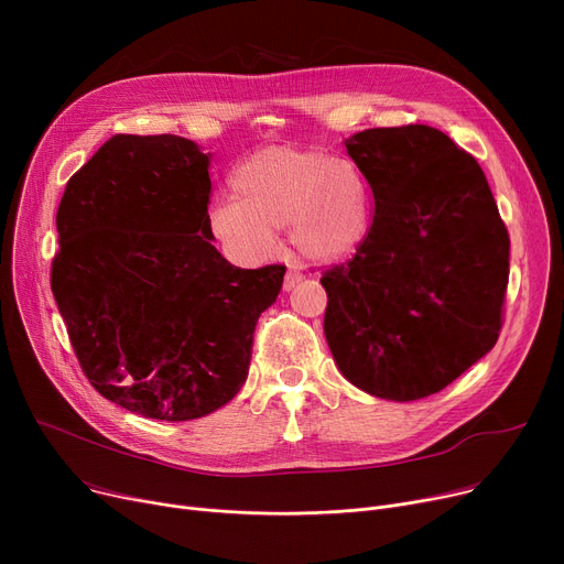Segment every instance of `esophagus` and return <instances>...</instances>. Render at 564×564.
<instances>
[{
  "mask_svg": "<svg viewBox=\"0 0 564 564\" xmlns=\"http://www.w3.org/2000/svg\"><path fill=\"white\" fill-rule=\"evenodd\" d=\"M302 274L300 272H294V270H288L285 272V279H283V290L285 292H290V290H294V288H297L300 283H302Z\"/></svg>",
  "mask_w": 564,
  "mask_h": 564,
  "instance_id": "1",
  "label": "esophagus"
}]
</instances>
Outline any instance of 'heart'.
I'll list each match as a JSON object with an SVG mask.
<instances>
[{"label":"heart","instance_id":"1","mask_svg":"<svg viewBox=\"0 0 564 564\" xmlns=\"http://www.w3.org/2000/svg\"><path fill=\"white\" fill-rule=\"evenodd\" d=\"M232 198H219L207 226L224 251L242 264L274 253L276 228L300 258L336 264L357 253L370 235L372 205L366 177L349 160L324 151L270 145L230 177Z\"/></svg>","mask_w":564,"mask_h":564}]
</instances>
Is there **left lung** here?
I'll use <instances>...</instances> for the list:
<instances>
[{
	"instance_id": "left-lung-1",
	"label": "left lung",
	"mask_w": 564,
	"mask_h": 564,
	"mask_svg": "<svg viewBox=\"0 0 564 564\" xmlns=\"http://www.w3.org/2000/svg\"><path fill=\"white\" fill-rule=\"evenodd\" d=\"M345 148L375 217L364 247L319 279L324 336L357 389L421 400L496 345L510 235L480 164L441 130L372 128Z\"/></svg>"
}]
</instances>
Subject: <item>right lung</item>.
Instances as JSON below:
<instances>
[{
	"label": "right lung",
	"instance_id": "right-lung-1",
	"mask_svg": "<svg viewBox=\"0 0 564 564\" xmlns=\"http://www.w3.org/2000/svg\"><path fill=\"white\" fill-rule=\"evenodd\" d=\"M210 153L116 134L66 185L52 292L77 361L113 404L155 421L217 411L249 375L283 264L242 270L210 240Z\"/></svg>",
	"mask_w": 564,
	"mask_h": 564
}]
</instances>
